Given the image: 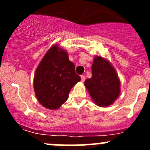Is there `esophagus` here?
Segmentation results:
<instances>
[{
  "label": "esophagus",
  "instance_id": "34e87169",
  "mask_svg": "<svg viewBox=\"0 0 150 150\" xmlns=\"http://www.w3.org/2000/svg\"><path fill=\"white\" fill-rule=\"evenodd\" d=\"M81 81H82V82H84L85 80H86V77H85V75H82L81 76Z\"/></svg>",
  "mask_w": 150,
  "mask_h": 150
}]
</instances>
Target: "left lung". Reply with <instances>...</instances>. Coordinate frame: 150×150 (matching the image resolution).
I'll return each instance as SVG.
<instances>
[{
	"label": "left lung",
	"instance_id": "obj_1",
	"mask_svg": "<svg viewBox=\"0 0 150 150\" xmlns=\"http://www.w3.org/2000/svg\"><path fill=\"white\" fill-rule=\"evenodd\" d=\"M92 77L85 81L93 102L100 107H107L117 99L120 92V82L112 66L105 59L94 58L91 67Z\"/></svg>",
	"mask_w": 150,
	"mask_h": 150
}]
</instances>
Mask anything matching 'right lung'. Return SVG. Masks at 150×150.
<instances>
[{"instance_id": "obj_1", "label": "right lung", "mask_w": 150, "mask_h": 150, "mask_svg": "<svg viewBox=\"0 0 150 150\" xmlns=\"http://www.w3.org/2000/svg\"><path fill=\"white\" fill-rule=\"evenodd\" d=\"M75 68L67 53L58 46L47 51L36 69L33 82L36 97L43 107L56 110L67 100L72 88L81 81Z\"/></svg>"}]
</instances>
